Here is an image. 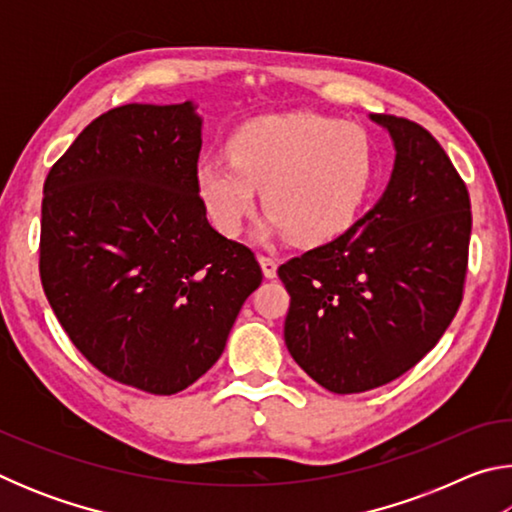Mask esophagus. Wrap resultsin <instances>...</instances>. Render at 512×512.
<instances>
[{
    "mask_svg": "<svg viewBox=\"0 0 512 512\" xmlns=\"http://www.w3.org/2000/svg\"><path fill=\"white\" fill-rule=\"evenodd\" d=\"M259 264H262V271L268 277V280H273L277 275V259L273 255H259Z\"/></svg>",
    "mask_w": 512,
    "mask_h": 512,
    "instance_id": "1",
    "label": "esophagus"
}]
</instances>
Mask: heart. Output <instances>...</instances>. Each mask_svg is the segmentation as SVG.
<instances>
[{
    "instance_id": "1",
    "label": "heart",
    "mask_w": 512,
    "mask_h": 512,
    "mask_svg": "<svg viewBox=\"0 0 512 512\" xmlns=\"http://www.w3.org/2000/svg\"><path fill=\"white\" fill-rule=\"evenodd\" d=\"M228 149L230 160H207L196 171L205 210L228 237L244 228L262 189L268 230L302 246L325 244L354 223L375 178L368 133L316 112L250 121Z\"/></svg>"
}]
</instances>
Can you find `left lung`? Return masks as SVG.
Returning <instances> with one entry per match:
<instances>
[{
  "label": "left lung",
  "mask_w": 512,
  "mask_h": 512,
  "mask_svg": "<svg viewBox=\"0 0 512 512\" xmlns=\"http://www.w3.org/2000/svg\"><path fill=\"white\" fill-rule=\"evenodd\" d=\"M370 119L397 151L384 196L341 237L277 268L291 296L284 343L339 395L388 384L440 341L470 250V194L443 146L415 121Z\"/></svg>",
  "instance_id": "8db88e82"
}]
</instances>
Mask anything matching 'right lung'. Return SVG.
<instances>
[{
	"instance_id": "right-lung-1",
	"label": "right lung",
	"mask_w": 512,
	"mask_h": 512,
	"mask_svg": "<svg viewBox=\"0 0 512 512\" xmlns=\"http://www.w3.org/2000/svg\"><path fill=\"white\" fill-rule=\"evenodd\" d=\"M201 144L192 101L126 103L85 126L45 180L49 305L94 368L151 395L205 375L262 284L253 250L207 221Z\"/></svg>"
}]
</instances>
